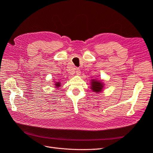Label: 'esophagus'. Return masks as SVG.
Here are the masks:
<instances>
[{"mask_svg":"<svg viewBox=\"0 0 153 153\" xmlns=\"http://www.w3.org/2000/svg\"><path fill=\"white\" fill-rule=\"evenodd\" d=\"M76 74L77 75H80V70L78 68L76 69Z\"/></svg>","mask_w":153,"mask_h":153,"instance_id":"obj_1","label":"esophagus"}]
</instances>
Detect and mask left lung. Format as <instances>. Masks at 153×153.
I'll use <instances>...</instances> for the list:
<instances>
[{
  "label": "left lung",
  "instance_id": "left-lung-1",
  "mask_svg": "<svg viewBox=\"0 0 153 153\" xmlns=\"http://www.w3.org/2000/svg\"><path fill=\"white\" fill-rule=\"evenodd\" d=\"M91 80L90 85L92 91L96 92V93H100L103 91L105 84L102 81L95 79V78L91 79Z\"/></svg>",
  "mask_w": 153,
  "mask_h": 153
}]
</instances>
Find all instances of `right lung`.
<instances>
[{
    "instance_id": "obj_1",
    "label": "right lung",
    "mask_w": 153,
    "mask_h": 153,
    "mask_svg": "<svg viewBox=\"0 0 153 153\" xmlns=\"http://www.w3.org/2000/svg\"><path fill=\"white\" fill-rule=\"evenodd\" d=\"M54 84H53V85H54V87L55 88V89H58L59 87H60L61 86V83L60 82H53Z\"/></svg>"
}]
</instances>
